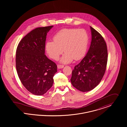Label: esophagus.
<instances>
[{"label":"esophagus","mask_w":127,"mask_h":127,"mask_svg":"<svg viewBox=\"0 0 127 127\" xmlns=\"http://www.w3.org/2000/svg\"><path fill=\"white\" fill-rule=\"evenodd\" d=\"M64 67V65H60V64H59V65H58V68H59V69H61V68H63Z\"/></svg>","instance_id":"obj_1"}]
</instances>
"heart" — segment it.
<instances>
[{
    "instance_id": "1",
    "label": "heart",
    "mask_w": 127,
    "mask_h": 127,
    "mask_svg": "<svg viewBox=\"0 0 127 127\" xmlns=\"http://www.w3.org/2000/svg\"><path fill=\"white\" fill-rule=\"evenodd\" d=\"M53 38L54 41H47L46 52L51 59L57 60L64 50L65 52L60 59L63 64H68L73 59L79 60L87 52L89 36L83 29H64L57 32Z\"/></svg>"
}]
</instances>
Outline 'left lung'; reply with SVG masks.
I'll list each match as a JSON object with an SVG mask.
<instances>
[{"mask_svg": "<svg viewBox=\"0 0 127 127\" xmlns=\"http://www.w3.org/2000/svg\"><path fill=\"white\" fill-rule=\"evenodd\" d=\"M90 28V49L81 62L75 66L70 79L73 86L82 92L91 91L98 85L104 75L108 62L105 40L99 32Z\"/></svg>", "mask_w": 127, "mask_h": 127, "instance_id": "8db88e82", "label": "left lung"}]
</instances>
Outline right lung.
I'll use <instances>...</instances> for the list:
<instances>
[{
	"instance_id": "1",
	"label": "right lung",
	"mask_w": 127,
	"mask_h": 127,
	"mask_svg": "<svg viewBox=\"0 0 127 127\" xmlns=\"http://www.w3.org/2000/svg\"><path fill=\"white\" fill-rule=\"evenodd\" d=\"M53 27H38L20 40L16 51V64L18 77L31 93L42 95L52 86L56 64L45 55L46 35Z\"/></svg>"
}]
</instances>
